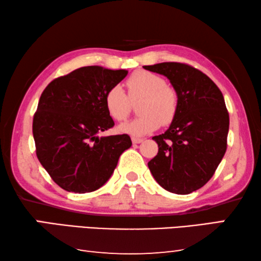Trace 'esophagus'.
Segmentation results:
<instances>
[{"mask_svg": "<svg viewBox=\"0 0 261 261\" xmlns=\"http://www.w3.org/2000/svg\"><path fill=\"white\" fill-rule=\"evenodd\" d=\"M132 143L134 144H140V143H143V139L141 138H137V137H132Z\"/></svg>", "mask_w": 261, "mask_h": 261, "instance_id": "esophagus-1", "label": "esophagus"}]
</instances>
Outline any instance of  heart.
Returning a JSON list of instances; mask_svg holds the SVG:
<instances>
[{
  "mask_svg": "<svg viewBox=\"0 0 261 261\" xmlns=\"http://www.w3.org/2000/svg\"><path fill=\"white\" fill-rule=\"evenodd\" d=\"M127 94L123 87L115 85L105 95V105L115 121H124L131 112V101L139 98L140 115L131 122L124 123L120 130L136 137L146 136L162 124H168L175 117L178 106V95L173 87L156 73L136 71L125 83Z\"/></svg>",
  "mask_w": 261,
  "mask_h": 261,
  "instance_id": "obj_1",
  "label": "heart"
}]
</instances>
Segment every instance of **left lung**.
<instances>
[{
  "mask_svg": "<svg viewBox=\"0 0 261 261\" xmlns=\"http://www.w3.org/2000/svg\"><path fill=\"white\" fill-rule=\"evenodd\" d=\"M143 68L167 77L178 95L170 126L153 137L159 152L148 168L167 191L189 194L208 182L226 153L229 114L223 95L211 78L188 64Z\"/></svg>",
  "mask_w": 261,
  "mask_h": 261,
  "instance_id": "obj_1",
  "label": "left lung"
}]
</instances>
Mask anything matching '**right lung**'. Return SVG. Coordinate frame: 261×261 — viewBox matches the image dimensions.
Listing matches in <instances>:
<instances>
[{"instance_id": "1", "label": "right lung", "mask_w": 261, "mask_h": 261, "mask_svg": "<svg viewBox=\"0 0 261 261\" xmlns=\"http://www.w3.org/2000/svg\"><path fill=\"white\" fill-rule=\"evenodd\" d=\"M126 74V70L91 65L54 79L43 90L33 117L37 156L65 191L98 190L131 147L127 135L99 136L115 124L105 95Z\"/></svg>"}]
</instances>
